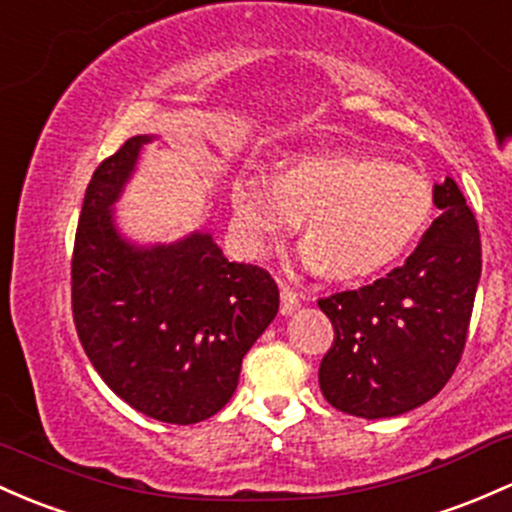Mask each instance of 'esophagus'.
Here are the masks:
<instances>
[{"instance_id": "esophagus-1", "label": "esophagus", "mask_w": 512, "mask_h": 512, "mask_svg": "<svg viewBox=\"0 0 512 512\" xmlns=\"http://www.w3.org/2000/svg\"><path fill=\"white\" fill-rule=\"evenodd\" d=\"M298 307H300V295L295 293L290 285L280 283V312H283V315H293Z\"/></svg>"}]
</instances>
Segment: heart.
I'll return each instance as SVG.
<instances>
[{
	"label": "heart",
	"mask_w": 512,
	"mask_h": 512,
	"mask_svg": "<svg viewBox=\"0 0 512 512\" xmlns=\"http://www.w3.org/2000/svg\"><path fill=\"white\" fill-rule=\"evenodd\" d=\"M232 207L246 254L266 256L302 217L300 266L361 278L415 244L434 197L430 183L400 163L312 151L285 161L276 175H241Z\"/></svg>",
	"instance_id": "obj_1"
}]
</instances>
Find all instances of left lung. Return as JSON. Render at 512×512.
Wrapping results in <instances>:
<instances>
[{
  "label": "left lung",
  "instance_id": "left-lung-1",
  "mask_svg": "<svg viewBox=\"0 0 512 512\" xmlns=\"http://www.w3.org/2000/svg\"><path fill=\"white\" fill-rule=\"evenodd\" d=\"M432 195L442 214L403 266L320 300L334 327L320 388L346 415L381 420L420 408L447 386L461 359L481 278V239L452 178Z\"/></svg>",
  "mask_w": 512,
  "mask_h": 512
}]
</instances>
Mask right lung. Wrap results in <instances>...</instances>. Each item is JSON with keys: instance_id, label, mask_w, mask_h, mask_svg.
Listing matches in <instances>:
<instances>
[{"instance_id": "1", "label": "right lung", "mask_w": 512, "mask_h": 512, "mask_svg": "<svg viewBox=\"0 0 512 512\" xmlns=\"http://www.w3.org/2000/svg\"><path fill=\"white\" fill-rule=\"evenodd\" d=\"M156 134L131 136L92 175L73 254L82 349L124 403L158 422L195 425L229 403L241 359L278 315V285L229 261L205 229L136 241L117 202Z\"/></svg>"}]
</instances>
